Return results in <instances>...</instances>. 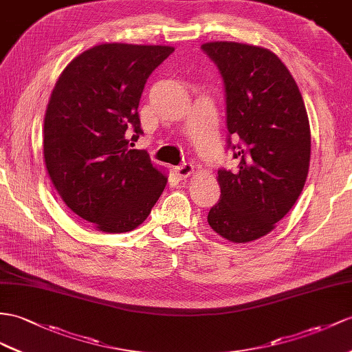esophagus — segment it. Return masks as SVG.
<instances>
[{
	"label": "esophagus",
	"instance_id": "1",
	"mask_svg": "<svg viewBox=\"0 0 352 352\" xmlns=\"http://www.w3.org/2000/svg\"><path fill=\"white\" fill-rule=\"evenodd\" d=\"M194 171V166L191 164V162H184L182 166H179L175 168V175L179 177V179H185L188 176H191Z\"/></svg>",
	"mask_w": 352,
	"mask_h": 352
}]
</instances>
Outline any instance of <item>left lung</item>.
Segmentation results:
<instances>
[{"label": "left lung", "instance_id": "8db88e82", "mask_svg": "<svg viewBox=\"0 0 352 352\" xmlns=\"http://www.w3.org/2000/svg\"><path fill=\"white\" fill-rule=\"evenodd\" d=\"M224 80L227 146L237 170H218L219 201L209 210L213 231L234 243L275 228L297 201L311 161V128L294 77L260 46L210 41L201 46ZM239 140L230 143V137Z\"/></svg>", "mask_w": 352, "mask_h": 352}]
</instances>
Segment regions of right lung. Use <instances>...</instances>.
Here are the masks:
<instances>
[{
    "label": "right lung",
    "mask_w": 352,
    "mask_h": 352,
    "mask_svg": "<svg viewBox=\"0 0 352 352\" xmlns=\"http://www.w3.org/2000/svg\"><path fill=\"white\" fill-rule=\"evenodd\" d=\"M171 46L104 43L76 56L55 83L45 115L43 155L55 190L76 215L106 233L148 218L167 184L146 151L139 107L148 77Z\"/></svg>",
    "instance_id": "1"
}]
</instances>
